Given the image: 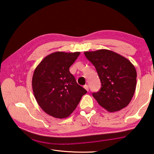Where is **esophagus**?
I'll return each instance as SVG.
<instances>
[{
    "instance_id": "obj_1",
    "label": "esophagus",
    "mask_w": 154,
    "mask_h": 154,
    "mask_svg": "<svg viewBox=\"0 0 154 154\" xmlns=\"http://www.w3.org/2000/svg\"><path fill=\"white\" fill-rule=\"evenodd\" d=\"M83 87H84V88H85V89L87 90V91H89V86H88V85H85L83 86Z\"/></svg>"
}]
</instances>
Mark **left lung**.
<instances>
[{"instance_id":"obj_1","label":"left lung","mask_w":154,"mask_h":154,"mask_svg":"<svg viewBox=\"0 0 154 154\" xmlns=\"http://www.w3.org/2000/svg\"><path fill=\"white\" fill-rule=\"evenodd\" d=\"M84 54L95 66L101 83V89L93 93L97 103L109 112L127 107L136 87L134 65L125 57L110 50L86 51Z\"/></svg>"}]
</instances>
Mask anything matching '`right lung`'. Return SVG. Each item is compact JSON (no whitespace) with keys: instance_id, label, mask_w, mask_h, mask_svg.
<instances>
[{"instance_id":"obj_1","label":"right lung","mask_w":154,"mask_h":154,"mask_svg":"<svg viewBox=\"0 0 154 154\" xmlns=\"http://www.w3.org/2000/svg\"><path fill=\"white\" fill-rule=\"evenodd\" d=\"M79 55L80 52L57 51L45 57L35 68L32 79L33 93L48 115L59 119L69 117L87 93L69 71Z\"/></svg>"}]
</instances>
